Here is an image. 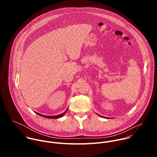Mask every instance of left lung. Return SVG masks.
<instances>
[{
    "mask_svg": "<svg viewBox=\"0 0 157 157\" xmlns=\"http://www.w3.org/2000/svg\"><path fill=\"white\" fill-rule=\"evenodd\" d=\"M101 116V117H102V116Z\"/></svg>",
    "mask_w": 157,
    "mask_h": 157,
    "instance_id": "1",
    "label": "left lung"
}]
</instances>
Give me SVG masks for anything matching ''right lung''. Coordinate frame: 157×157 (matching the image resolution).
<instances>
[{
    "mask_svg": "<svg viewBox=\"0 0 157 157\" xmlns=\"http://www.w3.org/2000/svg\"><path fill=\"white\" fill-rule=\"evenodd\" d=\"M66 111L67 110H66L64 113H63V114H59V115H58V116H44V115H41V114H38V113H36V114H37L38 115H39V116H42V117H46V118H48V119H57V118H59V117H62V116H63L65 114H66Z\"/></svg>",
    "mask_w": 157,
    "mask_h": 157,
    "instance_id": "obj_1",
    "label": "right lung"
}]
</instances>
